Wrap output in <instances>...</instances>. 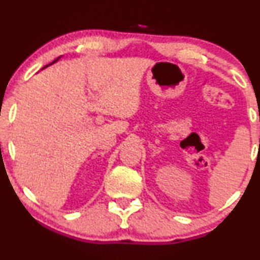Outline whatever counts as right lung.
<instances>
[{"mask_svg":"<svg viewBox=\"0 0 260 260\" xmlns=\"http://www.w3.org/2000/svg\"><path fill=\"white\" fill-rule=\"evenodd\" d=\"M58 59H59V58H57V59H55V60H54V61H53V62H55V61H57V60H58ZM47 67H48V65H47Z\"/></svg>","mask_w":260,"mask_h":260,"instance_id":"1","label":"right lung"}]
</instances>
